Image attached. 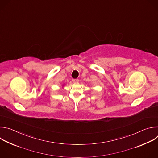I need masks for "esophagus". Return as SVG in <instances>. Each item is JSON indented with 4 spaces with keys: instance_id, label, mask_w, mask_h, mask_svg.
<instances>
[{
    "instance_id": "obj_1",
    "label": "esophagus",
    "mask_w": 158,
    "mask_h": 158,
    "mask_svg": "<svg viewBox=\"0 0 158 158\" xmlns=\"http://www.w3.org/2000/svg\"><path fill=\"white\" fill-rule=\"evenodd\" d=\"M72 81H73L74 83H77V82H79V79H73L72 80Z\"/></svg>"
}]
</instances>
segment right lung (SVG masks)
Wrapping results in <instances>:
<instances>
[{
    "label": "right lung",
    "instance_id": "add662e5",
    "mask_svg": "<svg viewBox=\"0 0 158 158\" xmlns=\"http://www.w3.org/2000/svg\"><path fill=\"white\" fill-rule=\"evenodd\" d=\"M64 84H62V86H61V89H62V88H63V87H64Z\"/></svg>",
    "mask_w": 158,
    "mask_h": 158
}]
</instances>
